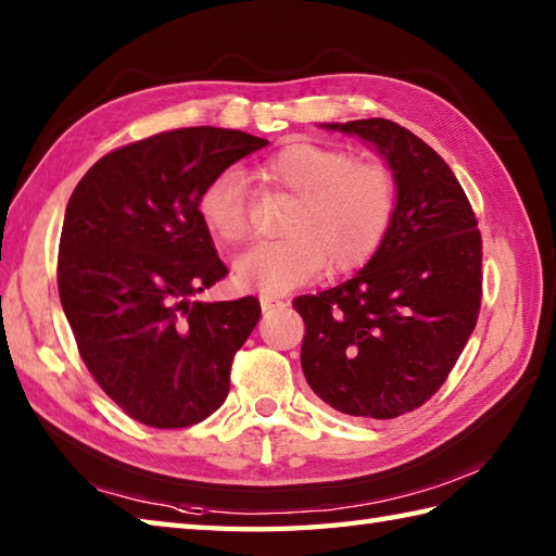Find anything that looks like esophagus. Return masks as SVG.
I'll return each mask as SVG.
<instances>
[{"label":"esophagus","instance_id":"1","mask_svg":"<svg viewBox=\"0 0 556 556\" xmlns=\"http://www.w3.org/2000/svg\"><path fill=\"white\" fill-rule=\"evenodd\" d=\"M260 305H263V313H271V311L287 308V303L275 299V296H260Z\"/></svg>","mask_w":556,"mask_h":556}]
</instances>
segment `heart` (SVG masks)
Masks as SVG:
<instances>
[{
    "instance_id": "b5f03b06",
    "label": "heart",
    "mask_w": 556,
    "mask_h": 556,
    "mask_svg": "<svg viewBox=\"0 0 556 556\" xmlns=\"http://www.w3.org/2000/svg\"><path fill=\"white\" fill-rule=\"evenodd\" d=\"M257 176L291 195L293 205L281 219L285 239L253 245L236 260V279L245 289L287 293L325 267L332 275L358 269L392 227L396 181L380 162H353L341 150L293 140L260 162ZM200 217L222 243L245 239L248 195L239 172H222L205 186Z\"/></svg>"
}]
</instances>
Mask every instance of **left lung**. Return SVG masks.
<instances>
[{"instance_id": "8db88e82", "label": "left lung", "mask_w": 556, "mask_h": 556, "mask_svg": "<svg viewBox=\"0 0 556 556\" xmlns=\"http://www.w3.org/2000/svg\"><path fill=\"white\" fill-rule=\"evenodd\" d=\"M358 136L396 181L382 245L334 289L299 296L301 368L346 416L387 420L422 406L452 372L480 311L482 241L448 164L389 119L323 124Z\"/></svg>"}]
</instances>
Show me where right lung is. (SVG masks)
I'll use <instances>...</instances> for the list:
<instances>
[{"label": "right lung", "mask_w": 556, "mask_h": 556, "mask_svg": "<svg viewBox=\"0 0 556 556\" xmlns=\"http://www.w3.org/2000/svg\"><path fill=\"white\" fill-rule=\"evenodd\" d=\"M267 140L193 126L98 160L71 193L59 299L83 363L150 428H188L229 394L236 351L260 320L253 296L191 301L227 275L200 217L205 186Z\"/></svg>", "instance_id": "add662e5"}]
</instances>
